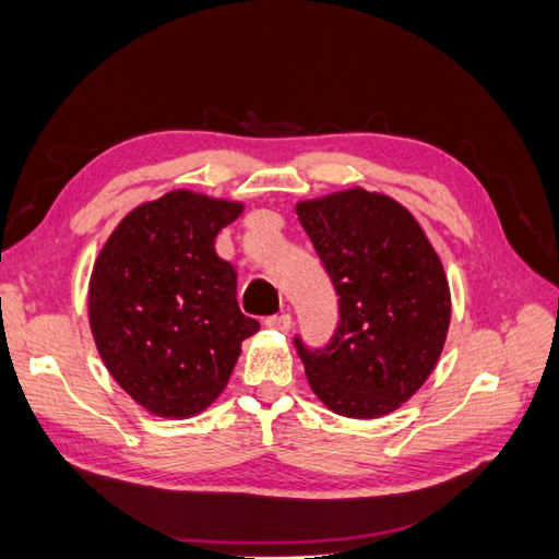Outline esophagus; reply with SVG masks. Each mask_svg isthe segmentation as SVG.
Masks as SVG:
<instances>
[{
    "label": "esophagus",
    "instance_id": "obj_1",
    "mask_svg": "<svg viewBox=\"0 0 559 559\" xmlns=\"http://www.w3.org/2000/svg\"><path fill=\"white\" fill-rule=\"evenodd\" d=\"M263 324H266L269 330L290 332V328H293V318H290V314L283 312V314H273V318H266V322H263Z\"/></svg>",
    "mask_w": 559,
    "mask_h": 559
}]
</instances>
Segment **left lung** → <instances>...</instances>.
Listing matches in <instances>:
<instances>
[{
  "instance_id": "8db88e82",
  "label": "left lung",
  "mask_w": 559,
  "mask_h": 559,
  "mask_svg": "<svg viewBox=\"0 0 559 559\" xmlns=\"http://www.w3.org/2000/svg\"><path fill=\"white\" fill-rule=\"evenodd\" d=\"M340 296V328L320 352L296 340L312 393L332 413L399 411L438 364L452 298L442 261L399 200L364 188L296 202Z\"/></svg>"
}]
</instances>
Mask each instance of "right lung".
Listing matches in <instances>:
<instances>
[{
	"label": "right lung",
	"mask_w": 559,
	"mask_h": 559,
	"mask_svg": "<svg viewBox=\"0 0 559 559\" xmlns=\"http://www.w3.org/2000/svg\"><path fill=\"white\" fill-rule=\"evenodd\" d=\"M241 210V200L170 190L131 210L95 259V347L119 389L158 418L210 408L259 330L239 310L235 266L215 251Z\"/></svg>",
	"instance_id": "right-lung-1"
}]
</instances>
